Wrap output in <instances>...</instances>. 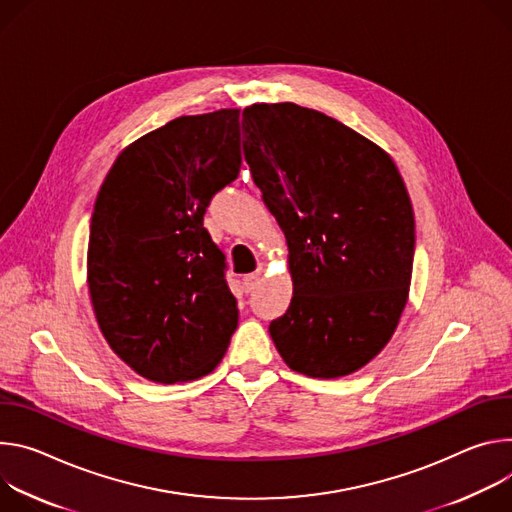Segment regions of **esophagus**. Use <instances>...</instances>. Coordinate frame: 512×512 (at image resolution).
Here are the masks:
<instances>
[{
	"instance_id": "obj_1",
	"label": "esophagus",
	"mask_w": 512,
	"mask_h": 512,
	"mask_svg": "<svg viewBox=\"0 0 512 512\" xmlns=\"http://www.w3.org/2000/svg\"><path fill=\"white\" fill-rule=\"evenodd\" d=\"M242 285H244V289L250 293V291H254L258 285H260V274L258 272H252V274H246L244 278H242Z\"/></svg>"
}]
</instances>
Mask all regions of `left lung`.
Returning <instances> with one entry per match:
<instances>
[{
	"label": "left lung",
	"instance_id": "obj_1",
	"mask_svg": "<svg viewBox=\"0 0 512 512\" xmlns=\"http://www.w3.org/2000/svg\"><path fill=\"white\" fill-rule=\"evenodd\" d=\"M244 156L285 232L293 299L268 327L285 364L348 376L388 344L409 299L415 215L390 154L297 103L242 111Z\"/></svg>",
	"mask_w": 512,
	"mask_h": 512
}]
</instances>
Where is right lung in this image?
<instances>
[{
  "mask_svg": "<svg viewBox=\"0 0 512 512\" xmlns=\"http://www.w3.org/2000/svg\"><path fill=\"white\" fill-rule=\"evenodd\" d=\"M240 166V109H217L132 142L97 193L87 248L93 313L109 348L152 382L213 372L238 327L225 256L203 215Z\"/></svg>",
  "mask_w": 512,
  "mask_h": 512,
  "instance_id": "1",
  "label": "right lung"
}]
</instances>
